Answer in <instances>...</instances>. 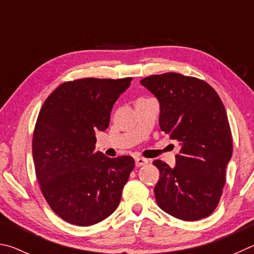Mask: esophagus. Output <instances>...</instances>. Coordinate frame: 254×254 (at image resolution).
<instances>
[{
    "mask_svg": "<svg viewBox=\"0 0 254 254\" xmlns=\"http://www.w3.org/2000/svg\"><path fill=\"white\" fill-rule=\"evenodd\" d=\"M135 163H136V166L137 167H140V166L146 165V164L148 163V159L141 158V157H137V158H135Z\"/></svg>",
    "mask_w": 254,
    "mask_h": 254,
    "instance_id": "1",
    "label": "esophagus"
}]
</instances>
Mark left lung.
Segmentation results:
<instances>
[{"mask_svg": "<svg viewBox=\"0 0 254 254\" xmlns=\"http://www.w3.org/2000/svg\"><path fill=\"white\" fill-rule=\"evenodd\" d=\"M159 102V127L179 141L175 167L162 161L154 192L164 212L197 221L215 210L232 157V136L223 102L203 80L168 72L140 80Z\"/></svg>", "mask_w": 254, "mask_h": 254, "instance_id": "obj_1", "label": "left lung"}]
</instances>
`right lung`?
I'll return each mask as SVG.
<instances>
[{"label":"right lung","instance_id":"obj_1","mask_svg":"<svg viewBox=\"0 0 254 254\" xmlns=\"http://www.w3.org/2000/svg\"><path fill=\"white\" fill-rule=\"evenodd\" d=\"M131 78H86L60 84L40 110L32 141L38 182L52 211L71 224L90 226L118 207L134 158L95 152L96 132Z\"/></svg>","mask_w":254,"mask_h":254}]
</instances>
